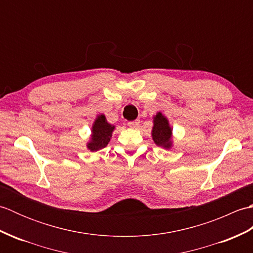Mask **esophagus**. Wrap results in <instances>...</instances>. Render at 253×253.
I'll return each instance as SVG.
<instances>
[{"mask_svg":"<svg viewBox=\"0 0 253 253\" xmlns=\"http://www.w3.org/2000/svg\"><path fill=\"white\" fill-rule=\"evenodd\" d=\"M139 125H140V120H135L132 122H128V126L131 128H138Z\"/></svg>","mask_w":253,"mask_h":253,"instance_id":"obj_1","label":"esophagus"}]
</instances>
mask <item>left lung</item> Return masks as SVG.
Returning a JSON list of instances; mask_svg holds the SVG:
<instances>
[{"label":"left lung","mask_w":253,"mask_h":253,"mask_svg":"<svg viewBox=\"0 0 253 253\" xmlns=\"http://www.w3.org/2000/svg\"><path fill=\"white\" fill-rule=\"evenodd\" d=\"M170 137L171 129L169 126V121L161 113H158L154 117V126L152 129V138L154 142L159 147L169 149L171 144Z\"/></svg>","instance_id":"left-lung-1"}]
</instances>
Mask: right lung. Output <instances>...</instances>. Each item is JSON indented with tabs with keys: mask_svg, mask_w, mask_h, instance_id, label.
<instances>
[{
	"mask_svg": "<svg viewBox=\"0 0 253 253\" xmlns=\"http://www.w3.org/2000/svg\"><path fill=\"white\" fill-rule=\"evenodd\" d=\"M113 130H114V126L110 125L106 122L105 116L99 115L92 126V138L88 143V148L91 151H98V150L106 147Z\"/></svg>",
	"mask_w": 253,
	"mask_h": 253,
	"instance_id": "add662e5",
	"label": "right lung"
}]
</instances>
